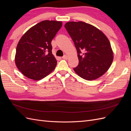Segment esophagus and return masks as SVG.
I'll return each instance as SVG.
<instances>
[{
	"label": "esophagus",
	"mask_w": 131,
	"mask_h": 131,
	"mask_svg": "<svg viewBox=\"0 0 131 131\" xmlns=\"http://www.w3.org/2000/svg\"><path fill=\"white\" fill-rule=\"evenodd\" d=\"M68 56H67V55H64V56H63L62 57V58L64 59H68Z\"/></svg>",
	"instance_id": "obj_1"
}]
</instances>
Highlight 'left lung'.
I'll return each mask as SVG.
<instances>
[{"mask_svg":"<svg viewBox=\"0 0 131 131\" xmlns=\"http://www.w3.org/2000/svg\"><path fill=\"white\" fill-rule=\"evenodd\" d=\"M64 27L76 47L79 64L74 68L79 77L93 80L104 75L112 64L113 51L106 35L97 28L82 21L68 22ZM84 52L80 56L81 50Z\"/></svg>","mask_w":131,"mask_h":131,"instance_id":"obj_1","label":"left lung"}]
</instances>
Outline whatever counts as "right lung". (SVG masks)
<instances>
[{
	"mask_svg": "<svg viewBox=\"0 0 131 131\" xmlns=\"http://www.w3.org/2000/svg\"><path fill=\"white\" fill-rule=\"evenodd\" d=\"M62 26L61 21H42L23 35L17 43L15 62L25 77L40 80L55 69L57 60L51 42Z\"/></svg>",
	"mask_w": 131,
	"mask_h": 131,
	"instance_id": "obj_1",
	"label": "right lung"
}]
</instances>
